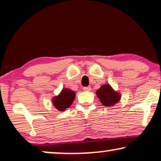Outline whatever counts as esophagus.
I'll use <instances>...</instances> for the list:
<instances>
[{
	"label": "esophagus",
	"instance_id": "1",
	"mask_svg": "<svg viewBox=\"0 0 161 161\" xmlns=\"http://www.w3.org/2000/svg\"><path fill=\"white\" fill-rule=\"evenodd\" d=\"M83 89L84 90V91L89 92V91H91V87H89V86H88V87H83Z\"/></svg>",
	"mask_w": 161,
	"mask_h": 161
}]
</instances>
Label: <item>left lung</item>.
Masks as SVG:
<instances>
[{"label":"left lung","mask_w":161,"mask_h":161,"mask_svg":"<svg viewBox=\"0 0 161 161\" xmlns=\"http://www.w3.org/2000/svg\"><path fill=\"white\" fill-rule=\"evenodd\" d=\"M97 96L105 107H112L119 102L121 94L114 90L110 84H104L97 90Z\"/></svg>","instance_id":"left-lung-1"}]
</instances>
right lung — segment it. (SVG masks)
I'll use <instances>...</instances> for the list:
<instances>
[{
	"label": "right lung",
	"mask_w": 161,
	"mask_h": 161,
	"mask_svg": "<svg viewBox=\"0 0 161 161\" xmlns=\"http://www.w3.org/2000/svg\"><path fill=\"white\" fill-rule=\"evenodd\" d=\"M75 97V92L69 89H63L58 95L52 99L53 105L59 111H65L73 103Z\"/></svg>",
	"instance_id": "1"
}]
</instances>
